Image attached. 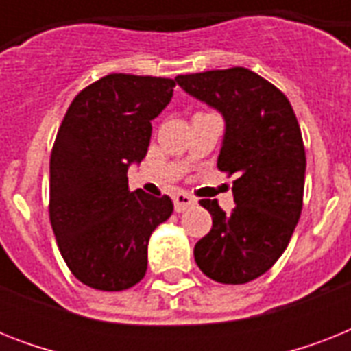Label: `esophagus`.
Wrapping results in <instances>:
<instances>
[{
	"instance_id": "1",
	"label": "esophagus",
	"mask_w": 351,
	"mask_h": 351,
	"mask_svg": "<svg viewBox=\"0 0 351 351\" xmlns=\"http://www.w3.org/2000/svg\"><path fill=\"white\" fill-rule=\"evenodd\" d=\"M173 202H175L176 213H184L186 209L193 208V206L197 204V198H193L191 195H187V193H176L175 197H173Z\"/></svg>"
}]
</instances>
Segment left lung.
<instances>
[{"instance_id": "left-lung-1", "label": "left lung", "mask_w": 351, "mask_h": 351, "mask_svg": "<svg viewBox=\"0 0 351 351\" xmlns=\"http://www.w3.org/2000/svg\"><path fill=\"white\" fill-rule=\"evenodd\" d=\"M175 80L222 114L226 129L217 165L237 175L231 213L217 200H200L213 228L195 245V261L217 282H250L278 261L300 219L306 153L299 121L288 98L250 69Z\"/></svg>"}]
</instances>
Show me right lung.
<instances>
[{
	"instance_id": "obj_1",
	"label": "right lung",
	"mask_w": 351,
	"mask_h": 351,
	"mask_svg": "<svg viewBox=\"0 0 351 351\" xmlns=\"http://www.w3.org/2000/svg\"><path fill=\"white\" fill-rule=\"evenodd\" d=\"M175 80L109 74L85 87L63 118L51 153V226L80 282L132 288L147 271L149 237L169 219V197L129 191L127 171L151 142V120L173 98Z\"/></svg>"
}]
</instances>
